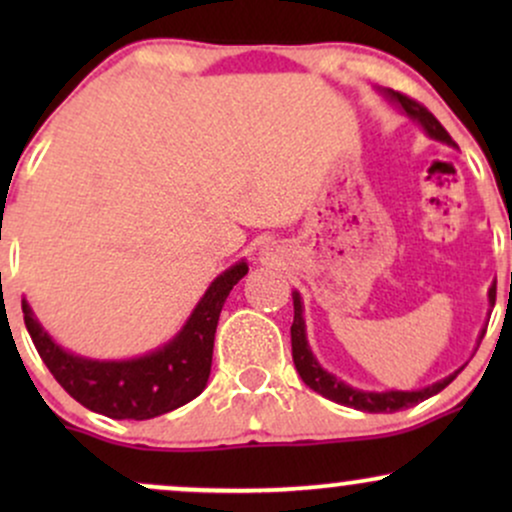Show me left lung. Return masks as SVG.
<instances>
[{
	"instance_id": "left-lung-1",
	"label": "left lung",
	"mask_w": 512,
	"mask_h": 512,
	"mask_svg": "<svg viewBox=\"0 0 512 512\" xmlns=\"http://www.w3.org/2000/svg\"><path fill=\"white\" fill-rule=\"evenodd\" d=\"M378 91L387 103L395 105L399 113L407 115L411 122H416V125L424 129V134L428 139L457 149V144L452 142L450 134L445 132V127L440 125L436 117L428 113L424 105L411 101V98L402 96V93L392 91V88L378 86ZM291 296H293L291 354H293V363H296L298 375H301L303 383L308 385L310 390H315L317 395L332 399V402H337V404H344V407L368 411V414H387V411L392 414V411L409 409V407H414V404L424 402V399H428V397L438 395L440 390H445V387H448L452 380L462 373L464 366H467V363H462V366L457 370H452L450 375H445V378H440V380H436V383H431L426 387H419V390H363V387H354V385L344 383L342 378H337V375L330 373L327 368L320 366V361H317L313 349H310V344H308V334H305V317H303L305 308H303L301 293L293 291ZM493 303H496V284H491V289H489L491 308H493ZM491 308H489V313H491ZM484 332H486V327L479 332L477 346L481 344V339H484ZM477 346H474V351H477Z\"/></svg>"
}]
</instances>
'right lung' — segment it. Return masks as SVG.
Masks as SVG:
<instances>
[{"label":"right lung","mask_w":512,"mask_h":512,"mask_svg":"<svg viewBox=\"0 0 512 512\" xmlns=\"http://www.w3.org/2000/svg\"><path fill=\"white\" fill-rule=\"evenodd\" d=\"M245 274L248 260H238L223 269L175 337L142 356L105 361L64 349L40 325L26 296L21 298L23 322L43 363L76 402L110 419H154L202 395L211 373L221 308Z\"/></svg>","instance_id":"obj_1"}]
</instances>
